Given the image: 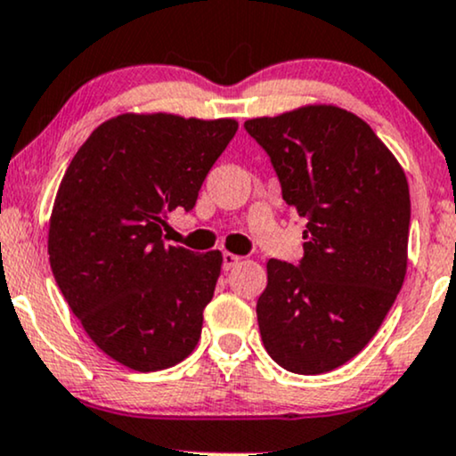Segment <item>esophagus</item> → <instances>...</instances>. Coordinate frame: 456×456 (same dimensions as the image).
Masks as SVG:
<instances>
[{
  "mask_svg": "<svg viewBox=\"0 0 456 456\" xmlns=\"http://www.w3.org/2000/svg\"><path fill=\"white\" fill-rule=\"evenodd\" d=\"M239 262H240V257L234 256V254H230V251H224V254H222V266L226 268V271H230V268L237 266Z\"/></svg>",
  "mask_w": 456,
  "mask_h": 456,
  "instance_id": "34e87169",
  "label": "esophagus"
}]
</instances>
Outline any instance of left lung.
Instances as JSON below:
<instances>
[{
  "label": "left lung",
  "instance_id": "left-lung-1",
  "mask_svg": "<svg viewBox=\"0 0 456 456\" xmlns=\"http://www.w3.org/2000/svg\"><path fill=\"white\" fill-rule=\"evenodd\" d=\"M305 226V256L268 260L257 325L294 374H325L374 338L408 262L410 192L400 162L362 118L308 105L245 122Z\"/></svg>",
  "mask_w": 456,
  "mask_h": 456
}]
</instances>
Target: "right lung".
I'll list each match as a JSON object with an SVG mask.
<instances>
[{
    "label": "right lung",
    "mask_w": 456,
    "mask_h": 456,
    "mask_svg": "<svg viewBox=\"0 0 456 456\" xmlns=\"http://www.w3.org/2000/svg\"><path fill=\"white\" fill-rule=\"evenodd\" d=\"M234 120L122 114L73 156L50 217V268L101 351L137 372L183 362L222 254L162 240L168 211H192L207 173L232 142Z\"/></svg>",
    "instance_id": "add662e5"
}]
</instances>
